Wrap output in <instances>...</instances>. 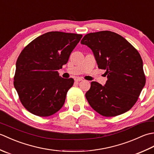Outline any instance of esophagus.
Segmentation results:
<instances>
[{
  "mask_svg": "<svg viewBox=\"0 0 154 154\" xmlns=\"http://www.w3.org/2000/svg\"><path fill=\"white\" fill-rule=\"evenodd\" d=\"M83 81V79L80 77L75 78V81H76V82H79V81Z\"/></svg>",
  "mask_w": 154,
  "mask_h": 154,
  "instance_id": "obj_1",
  "label": "esophagus"
}]
</instances>
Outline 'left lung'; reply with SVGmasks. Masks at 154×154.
<instances>
[{
    "label": "left lung",
    "instance_id": "1",
    "mask_svg": "<svg viewBox=\"0 0 154 154\" xmlns=\"http://www.w3.org/2000/svg\"><path fill=\"white\" fill-rule=\"evenodd\" d=\"M81 44L92 50L98 67L106 70L108 78L104 86L91 82L85 94L90 106L106 117L131 109L146 84L139 52L120 35L107 30L87 34Z\"/></svg>",
    "mask_w": 154,
    "mask_h": 154
}]
</instances>
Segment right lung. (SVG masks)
<instances>
[{
	"label": "right lung",
	"instance_id": "obj_1",
	"mask_svg": "<svg viewBox=\"0 0 154 154\" xmlns=\"http://www.w3.org/2000/svg\"><path fill=\"white\" fill-rule=\"evenodd\" d=\"M82 37L81 34L50 32L23 49L16 61L14 85L29 112L45 117L63 106L74 80L62 78L57 70L67 63Z\"/></svg>",
	"mask_w": 154,
	"mask_h": 154
}]
</instances>
